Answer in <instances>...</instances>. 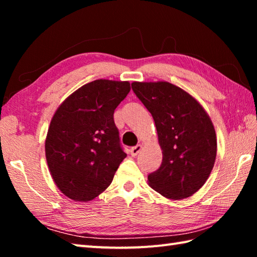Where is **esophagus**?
Segmentation results:
<instances>
[{"label": "esophagus", "instance_id": "1", "mask_svg": "<svg viewBox=\"0 0 257 257\" xmlns=\"http://www.w3.org/2000/svg\"><path fill=\"white\" fill-rule=\"evenodd\" d=\"M141 148H143V147H141V145H137V146L133 147V148L130 149V155H132L133 157H136L140 152Z\"/></svg>", "mask_w": 257, "mask_h": 257}]
</instances>
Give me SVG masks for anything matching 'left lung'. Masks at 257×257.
Returning <instances> with one entry per match:
<instances>
[{"label":"left lung","instance_id":"1","mask_svg":"<svg viewBox=\"0 0 257 257\" xmlns=\"http://www.w3.org/2000/svg\"><path fill=\"white\" fill-rule=\"evenodd\" d=\"M155 120L162 162L150 173V187L168 199L194 194L209 178L216 157L210 117L187 91L167 81L132 84Z\"/></svg>","mask_w":257,"mask_h":257}]
</instances>
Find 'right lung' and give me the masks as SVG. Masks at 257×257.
Returning a JSON list of instances; mask_svg holds the SVG:
<instances>
[{
	"label": "right lung",
	"instance_id": "1",
	"mask_svg": "<svg viewBox=\"0 0 257 257\" xmlns=\"http://www.w3.org/2000/svg\"><path fill=\"white\" fill-rule=\"evenodd\" d=\"M129 91L128 81L94 80L70 95L54 114L46 160L54 181L69 199H95L127 157L113 112Z\"/></svg>",
	"mask_w": 257,
	"mask_h": 257
}]
</instances>
